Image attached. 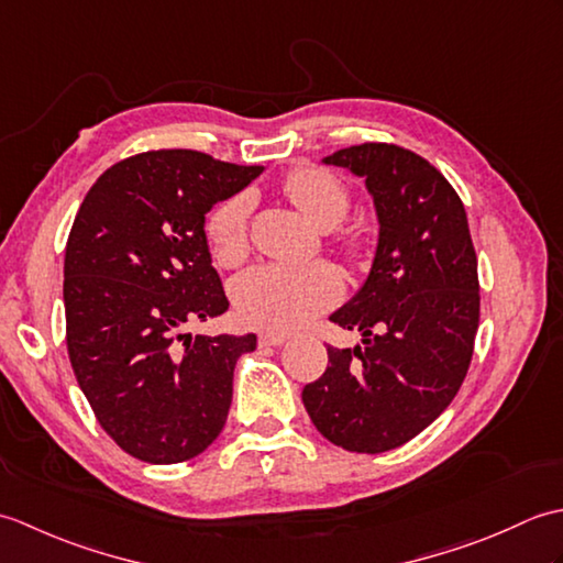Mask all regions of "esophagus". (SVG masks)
<instances>
[{
  "label": "esophagus",
  "instance_id": "obj_1",
  "mask_svg": "<svg viewBox=\"0 0 563 563\" xmlns=\"http://www.w3.org/2000/svg\"><path fill=\"white\" fill-rule=\"evenodd\" d=\"M285 341H288V336H285V333H280V331H263L258 336L261 349H268V345L278 349V345H283Z\"/></svg>",
  "mask_w": 563,
  "mask_h": 563
}]
</instances>
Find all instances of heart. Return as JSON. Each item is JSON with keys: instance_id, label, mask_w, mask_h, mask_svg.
Returning <instances> with one entry per match:
<instances>
[{"instance_id": "b5f03b06", "label": "heart", "mask_w": 563, "mask_h": 563, "mask_svg": "<svg viewBox=\"0 0 563 563\" xmlns=\"http://www.w3.org/2000/svg\"><path fill=\"white\" fill-rule=\"evenodd\" d=\"M283 194L319 230L339 224L351 208L349 188L341 178L319 166H297L285 176ZM246 218L249 200L242 196L224 200L210 212L206 234L218 266H234L244 258ZM341 249L345 256L361 258L365 254L363 234L357 230L343 232ZM339 273L324 261L305 263V266L263 263L236 280L234 302L249 324L288 331L329 309L339 300Z\"/></svg>"}]
</instances>
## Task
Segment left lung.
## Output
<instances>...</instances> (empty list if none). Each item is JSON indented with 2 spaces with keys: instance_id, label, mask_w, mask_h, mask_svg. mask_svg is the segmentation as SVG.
I'll return each instance as SVG.
<instances>
[{
  "instance_id": "left-lung-1",
  "label": "left lung",
  "mask_w": 563,
  "mask_h": 563,
  "mask_svg": "<svg viewBox=\"0 0 563 563\" xmlns=\"http://www.w3.org/2000/svg\"><path fill=\"white\" fill-rule=\"evenodd\" d=\"M321 162L365 178L379 230L365 283L329 317L363 343L329 345L302 401L333 445L377 454L426 430L462 387L479 329L476 254L460 196L418 154L365 142Z\"/></svg>"
}]
</instances>
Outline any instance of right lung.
I'll list each match as a JSON object with an SVG mask.
<instances>
[{"label": "right lung", "instance_id": "1", "mask_svg": "<svg viewBox=\"0 0 563 563\" xmlns=\"http://www.w3.org/2000/svg\"><path fill=\"white\" fill-rule=\"evenodd\" d=\"M261 172L194 150L145 152L106 169L71 224L69 363L101 428L142 462H186L224 428L234 365L256 333L178 331L230 307L206 214Z\"/></svg>", "mask_w": 563, "mask_h": 563}]
</instances>
